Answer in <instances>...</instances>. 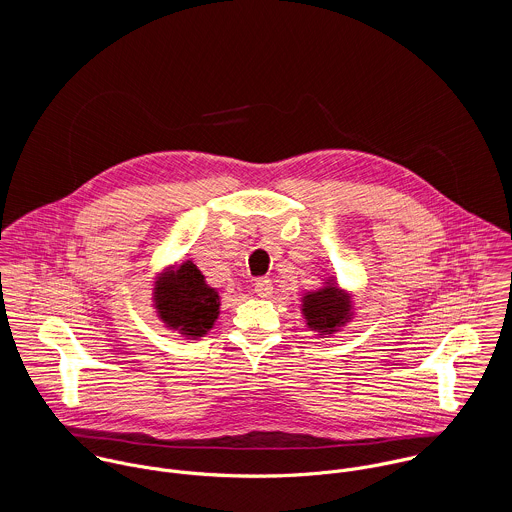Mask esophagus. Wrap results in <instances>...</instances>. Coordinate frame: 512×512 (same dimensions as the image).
Returning a JSON list of instances; mask_svg holds the SVG:
<instances>
[{"label":"esophagus","instance_id":"esophagus-1","mask_svg":"<svg viewBox=\"0 0 512 512\" xmlns=\"http://www.w3.org/2000/svg\"><path fill=\"white\" fill-rule=\"evenodd\" d=\"M254 292H256L258 297H270V295L274 293V286H272L270 280L260 278V280H256V284H254Z\"/></svg>","mask_w":512,"mask_h":512}]
</instances>
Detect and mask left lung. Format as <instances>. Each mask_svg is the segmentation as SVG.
I'll return each instance as SVG.
<instances>
[{
  "instance_id": "1",
  "label": "left lung",
  "mask_w": 512,
  "mask_h": 512,
  "mask_svg": "<svg viewBox=\"0 0 512 512\" xmlns=\"http://www.w3.org/2000/svg\"><path fill=\"white\" fill-rule=\"evenodd\" d=\"M351 293L339 288L335 278L323 282V288L301 297V315L309 331L317 335H333L353 319Z\"/></svg>"
}]
</instances>
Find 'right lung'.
I'll return each instance as SVG.
<instances>
[{"instance_id":"right-lung-1","label":"right lung","mask_w":512,"mask_h":512,"mask_svg":"<svg viewBox=\"0 0 512 512\" xmlns=\"http://www.w3.org/2000/svg\"><path fill=\"white\" fill-rule=\"evenodd\" d=\"M153 307L167 329L187 339L205 337L219 319L220 295L191 262L171 266L155 278Z\"/></svg>"}]
</instances>
